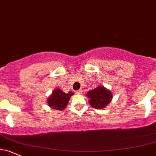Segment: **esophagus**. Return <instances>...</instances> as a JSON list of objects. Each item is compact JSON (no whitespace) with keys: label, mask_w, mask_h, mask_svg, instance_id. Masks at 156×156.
<instances>
[{"label":"esophagus","mask_w":156,"mask_h":156,"mask_svg":"<svg viewBox=\"0 0 156 156\" xmlns=\"http://www.w3.org/2000/svg\"><path fill=\"white\" fill-rule=\"evenodd\" d=\"M75 93H76V94H80L82 93V90H78V91H76Z\"/></svg>","instance_id":"1"}]
</instances>
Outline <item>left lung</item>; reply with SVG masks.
Here are the masks:
<instances>
[{
  "mask_svg": "<svg viewBox=\"0 0 156 156\" xmlns=\"http://www.w3.org/2000/svg\"><path fill=\"white\" fill-rule=\"evenodd\" d=\"M86 96L89 99L90 105L96 109L105 108L112 98V93L104 86H98L96 89L91 90Z\"/></svg>",
  "mask_w": 156,
  "mask_h": 156,
  "instance_id": "obj_1",
  "label": "left lung"
}]
</instances>
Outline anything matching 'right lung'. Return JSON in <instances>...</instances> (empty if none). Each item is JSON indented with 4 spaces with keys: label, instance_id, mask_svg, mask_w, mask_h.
Here are the masks:
<instances>
[{
    "label": "right lung",
    "instance_id": "right-lung-1",
    "mask_svg": "<svg viewBox=\"0 0 156 156\" xmlns=\"http://www.w3.org/2000/svg\"><path fill=\"white\" fill-rule=\"evenodd\" d=\"M73 94L72 91L66 94L59 89L54 90L52 94L48 97V105L51 108L57 110H62L66 108L70 97Z\"/></svg>",
    "mask_w": 156,
    "mask_h": 156
}]
</instances>
